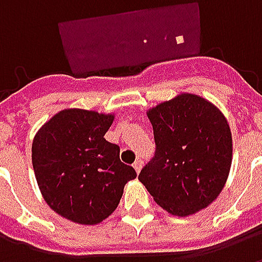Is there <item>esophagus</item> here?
<instances>
[{
	"label": "esophagus",
	"mask_w": 262,
	"mask_h": 262,
	"mask_svg": "<svg viewBox=\"0 0 262 262\" xmlns=\"http://www.w3.org/2000/svg\"><path fill=\"white\" fill-rule=\"evenodd\" d=\"M142 167H143V161H142V160H136V161H135V164H133V168L136 170L137 174L140 172V170H142Z\"/></svg>",
	"instance_id": "obj_1"
}]
</instances>
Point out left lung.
Instances as JSON below:
<instances>
[{
    "instance_id": "8db88e82",
    "label": "left lung",
    "mask_w": 262,
    "mask_h": 262,
    "mask_svg": "<svg viewBox=\"0 0 262 262\" xmlns=\"http://www.w3.org/2000/svg\"><path fill=\"white\" fill-rule=\"evenodd\" d=\"M147 118L157 147L139 181L174 216L208 208L231 168L233 140L225 115L201 95L181 92L147 109Z\"/></svg>"
}]
</instances>
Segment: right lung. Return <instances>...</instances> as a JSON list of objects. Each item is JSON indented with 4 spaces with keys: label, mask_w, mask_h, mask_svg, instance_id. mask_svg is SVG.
<instances>
[{
    "label": "right lung",
    "mask_w": 262,
    "mask_h": 262,
    "mask_svg": "<svg viewBox=\"0 0 262 262\" xmlns=\"http://www.w3.org/2000/svg\"><path fill=\"white\" fill-rule=\"evenodd\" d=\"M115 114L63 109L36 132L32 164L43 199L61 217L92 226L118 208L136 171L105 140Z\"/></svg>",
    "instance_id": "add662e5"
}]
</instances>
